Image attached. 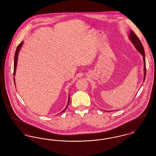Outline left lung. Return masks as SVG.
Segmentation results:
<instances>
[{"instance_id": "1", "label": "left lung", "mask_w": 156, "mask_h": 156, "mask_svg": "<svg viewBox=\"0 0 156 156\" xmlns=\"http://www.w3.org/2000/svg\"><path fill=\"white\" fill-rule=\"evenodd\" d=\"M130 33L129 34V38L130 41L132 42L133 44L134 47L137 49V50L141 54L143 55V61H144V81L145 80L146 78V59H145V52H144V50L143 48V46L141 44L140 40L139 38L137 36V35L134 33L132 30H130Z\"/></svg>"}]
</instances>
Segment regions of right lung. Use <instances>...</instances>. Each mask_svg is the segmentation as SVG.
Returning <instances> with one entry per match:
<instances>
[{
  "label": "right lung",
  "mask_w": 156,
  "mask_h": 156,
  "mask_svg": "<svg viewBox=\"0 0 156 156\" xmlns=\"http://www.w3.org/2000/svg\"><path fill=\"white\" fill-rule=\"evenodd\" d=\"M23 43V42H22L21 43H20L19 45L17 46V48H16V52H15V61H14V72H13V75H15V74H16V67H17V57H18V54H19V51H20V48L22 47V46ZM14 81L15 82V78H14ZM69 96H68V104H67V107L66 108V109L63 111L62 112H65V111L66 110V109L67 108V106H68V105H69Z\"/></svg>",
  "instance_id": "obj_1"
}]
</instances>
